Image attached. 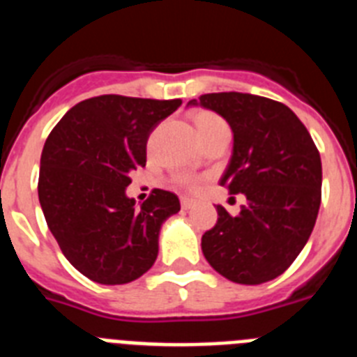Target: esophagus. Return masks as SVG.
Listing matches in <instances>:
<instances>
[{
    "instance_id": "obj_1",
    "label": "esophagus",
    "mask_w": 357,
    "mask_h": 357,
    "mask_svg": "<svg viewBox=\"0 0 357 357\" xmlns=\"http://www.w3.org/2000/svg\"><path fill=\"white\" fill-rule=\"evenodd\" d=\"M181 204H182V209H185V211H188V209H193L195 208V200L193 199H188V197H182L181 199Z\"/></svg>"
}]
</instances>
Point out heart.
I'll use <instances>...</instances> for the list:
<instances>
[{"instance_id": "b5f03b06", "label": "heart", "mask_w": 357, "mask_h": 357, "mask_svg": "<svg viewBox=\"0 0 357 357\" xmlns=\"http://www.w3.org/2000/svg\"><path fill=\"white\" fill-rule=\"evenodd\" d=\"M216 124H224V121H222L220 117H216V115L208 114V112H202V114H199L195 117V128H197V132H199V130H204V128L216 126ZM178 182H181L182 185H185V188H190V190H195V188L199 185V181L190 175L178 176Z\"/></svg>"}]
</instances>
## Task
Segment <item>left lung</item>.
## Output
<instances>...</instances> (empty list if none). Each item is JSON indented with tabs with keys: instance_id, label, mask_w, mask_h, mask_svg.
I'll return each mask as SVG.
<instances>
[{
	"instance_id": "1",
	"label": "left lung",
	"mask_w": 357,
	"mask_h": 357,
	"mask_svg": "<svg viewBox=\"0 0 357 357\" xmlns=\"http://www.w3.org/2000/svg\"><path fill=\"white\" fill-rule=\"evenodd\" d=\"M233 132V153L220 185L245 195L236 216L216 206L202 252L224 278L260 285L283 273L305 248L321 204V158L291 108L267 97L222 91L191 99Z\"/></svg>"
}]
</instances>
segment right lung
<instances>
[{"instance_id":"obj_1","label":"right lung","mask_w":357,"mask_h":357,"mask_svg":"<svg viewBox=\"0 0 357 357\" xmlns=\"http://www.w3.org/2000/svg\"><path fill=\"white\" fill-rule=\"evenodd\" d=\"M181 99L100 96L70 108L43 146L38 195L66 260L91 282L123 285L157 260L164 222L178 197L155 190L137 206L130 173L146 164V142Z\"/></svg>"}]
</instances>
